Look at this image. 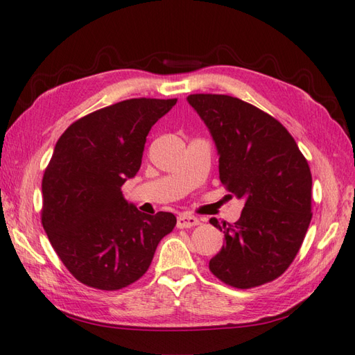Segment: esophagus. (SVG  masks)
Returning <instances> with one entry per match:
<instances>
[{
    "label": "esophagus",
    "instance_id": "34e87169",
    "mask_svg": "<svg viewBox=\"0 0 355 355\" xmlns=\"http://www.w3.org/2000/svg\"><path fill=\"white\" fill-rule=\"evenodd\" d=\"M198 224H200L198 218H195L193 215H189V214H182L177 218L178 229H191V227H195V225H198Z\"/></svg>",
    "mask_w": 355,
    "mask_h": 355
}]
</instances>
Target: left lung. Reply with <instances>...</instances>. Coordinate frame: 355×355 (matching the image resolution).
I'll use <instances>...</instances> for the list:
<instances>
[{
  "label": "left lung",
  "instance_id": "8db88e82",
  "mask_svg": "<svg viewBox=\"0 0 355 355\" xmlns=\"http://www.w3.org/2000/svg\"><path fill=\"white\" fill-rule=\"evenodd\" d=\"M220 154L223 186L245 205L224 233L209 268L235 288L275 281L291 266L311 223V171L286 128L267 112L227 94L187 96Z\"/></svg>",
  "mask_w": 355,
  "mask_h": 355
}]
</instances>
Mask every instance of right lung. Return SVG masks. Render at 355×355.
Here are the masks:
<instances>
[{
	"instance_id": "obj_1",
	"label": "right lung",
	"mask_w": 355,
	"mask_h": 355,
	"mask_svg": "<svg viewBox=\"0 0 355 355\" xmlns=\"http://www.w3.org/2000/svg\"><path fill=\"white\" fill-rule=\"evenodd\" d=\"M177 99H128L78 119L59 137L42 177L41 221L67 270L116 291L146 273L169 212L145 215L122 195L139 172L150 128Z\"/></svg>"
}]
</instances>
